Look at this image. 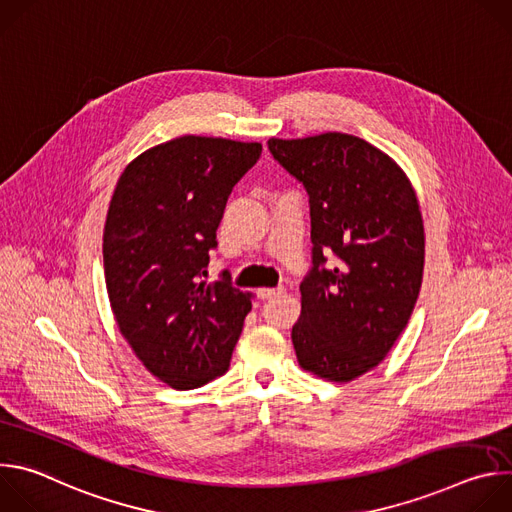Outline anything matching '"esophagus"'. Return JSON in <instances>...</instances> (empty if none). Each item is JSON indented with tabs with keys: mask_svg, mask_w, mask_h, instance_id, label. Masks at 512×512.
I'll list each match as a JSON object with an SVG mask.
<instances>
[{
	"mask_svg": "<svg viewBox=\"0 0 512 512\" xmlns=\"http://www.w3.org/2000/svg\"><path fill=\"white\" fill-rule=\"evenodd\" d=\"M281 294H283V287H263V289L257 291L259 300H273V298H277Z\"/></svg>",
	"mask_w": 512,
	"mask_h": 512,
	"instance_id": "obj_1",
	"label": "esophagus"
}]
</instances>
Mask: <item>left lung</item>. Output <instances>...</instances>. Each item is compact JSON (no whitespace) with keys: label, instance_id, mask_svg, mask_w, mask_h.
I'll return each instance as SVG.
<instances>
[{"label":"left lung","instance_id":"1","mask_svg":"<svg viewBox=\"0 0 512 512\" xmlns=\"http://www.w3.org/2000/svg\"><path fill=\"white\" fill-rule=\"evenodd\" d=\"M267 148L310 196L312 269L291 342L302 369L348 383L387 356L415 308L425 255L417 196L387 154L348 133L273 137Z\"/></svg>","mask_w":512,"mask_h":512}]
</instances>
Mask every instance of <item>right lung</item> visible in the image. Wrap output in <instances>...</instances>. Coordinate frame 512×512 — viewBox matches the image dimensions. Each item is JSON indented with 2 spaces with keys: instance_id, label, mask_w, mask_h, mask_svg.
I'll use <instances>...</instances> for the list:
<instances>
[{
  "instance_id": "right-lung-1",
  "label": "right lung",
  "mask_w": 512,
  "mask_h": 512,
  "mask_svg": "<svg viewBox=\"0 0 512 512\" xmlns=\"http://www.w3.org/2000/svg\"><path fill=\"white\" fill-rule=\"evenodd\" d=\"M261 143L184 135L121 174L103 233L107 294L123 338L154 377L188 391L229 371L251 294L229 271L206 283L216 229Z\"/></svg>"
}]
</instances>
